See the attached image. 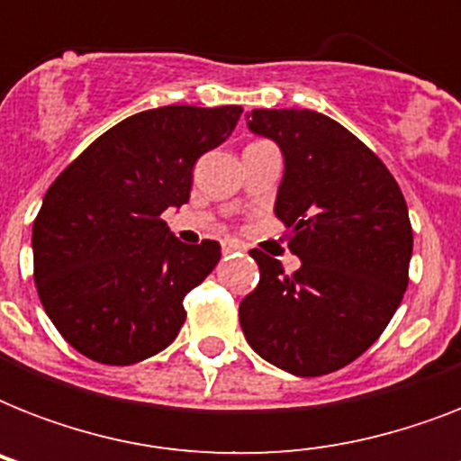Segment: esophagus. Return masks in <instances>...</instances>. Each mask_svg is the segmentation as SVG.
Masks as SVG:
<instances>
[{
  "instance_id": "1",
  "label": "esophagus",
  "mask_w": 461,
  "mask_h": 461,
  "mask_svg": "<svg viewBox=\"0 0 461 461\" xmlns=\"http://www.w3.org/2000/svg\"><path fill=\"white\" fill-rule=\"evenodd\" d=\"M246 246L241 244V241H234V239H231V241H224L222 244V253L224 256H230V253H237V251H244Z\"/></svg>"
}]
</instances>
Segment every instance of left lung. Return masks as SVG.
<instances>
[{
    "mask_svg": "<svg viewBox=\"0 0 461 461\" xmlns=\"http://www.w3.org/2000/svg\"><path fill=\"white\" fill-rule=\"evenodd\" d=\"M249 129L285 158L275 215L302 267L285 275L258 249V287L239 303L251 349L302 378L351 364L371 347L409 285L411 222L387 167L335 119L311 110H253Z\"/></svg>",
    "mask_w": 461,
    "mask_h": 461,
    "instance_id": "left-lung-1",
    "label": "left lung"
}]
</instances>
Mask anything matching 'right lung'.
<instances>
[{"instance_id": "1", "label": "right lung", "mask_w": 461, "mask_h": 461, "mask_svg": "<svg viewBox=\"0 0 461 461\" xmlns=\"http://www.w3.org/2000/svg\"><path fill=\"white\" fill-rule=\"evenodd\" d=\"M239 104H169L119 122L54 179L32 222L35 287L83 357L131 366L174 342L184 296L220 260L181 244L162 212L188 203L195 159L230 139Z\"/></svg>"}]
</instances>
